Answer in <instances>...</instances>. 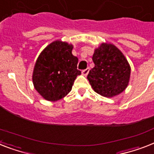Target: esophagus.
I'll list each match as a JSON object with an SVG mask.
<instances>
[{"instance_id": "obj_1", "label": "esophagus", "mask_w": 154, "mask_h": 154, "mask_svg": "<svg viewBox=\"0 0 154 154\" xmlns=\"http://www.w3.org/2000/svg\"><path fill=\"white\" fill-rule=\"evenodd\" d=\"M88 72H89V69L87 68V69H85L82 70L81 73H82V75H84V76H87L88 73Z\"/></svg>"}]
</instances>
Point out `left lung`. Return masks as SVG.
<instances>
[{"mask_svg": "<svg viewBox=\"0 0 154 154\" xmlns=\"http://www.w3.org/2000/svg\"><path fill=\"white\" fill-rule=\"evenodd\" d=\"M92 61L95 66L87 78L95 92L111 98L127 88L131 77V66L118 47L110 42L101 43L95 49Z\"/></svg>", "mask_w": 154, "mask_h": 154, "instance_id": "obj_1", "label": "left lung"}]
</instances>
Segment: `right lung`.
Returning a JSON list of instances; mask_svg holds the SVG:
<instances>
[{"label": "right lung", "instance_id": "1", "mask_svg": "<svg viewBox=\"0 0 154 154\" xmlns=\"http://www.w3.org/2000/svg\"><path fill=\"white\" fill-rule=\"evenodd\" d=\"M73 46L55 40L45 47L34 66L32 81L38 94L48 101L59 100L71 91L81 71L78 58L73 55Z\"/></svg>", "mask_w": 154, "mask_h": 154}]
</instances>
